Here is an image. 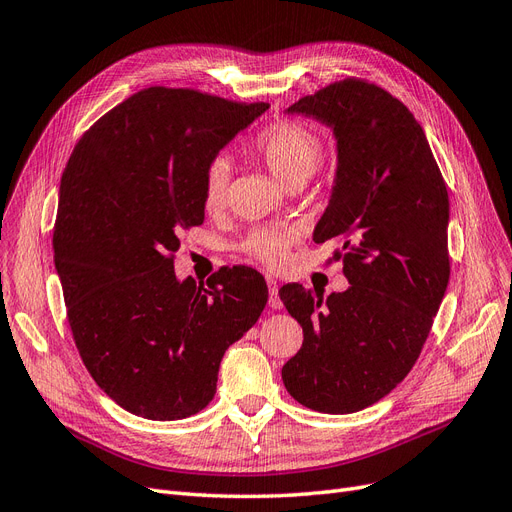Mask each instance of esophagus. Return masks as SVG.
I'll use <instances>...</instances> for the list:
<instances>
[{
	"label": "esophagus",
	"instance_id": "1",
	"mask_svg": "<svg viewBox=\"0 0 512 512\" xmlns=\"http://www.w3.org/2000/svg\"><path fill=\"white\" fill-rule=\"evenodd\" d=\"M268 282V289H270V308L272 310H280L282 308V301L278 297V282L272 276H266Z\"/></svg>",
	"mask_w": 512,
	"mask_h": 512
}]
</instances>
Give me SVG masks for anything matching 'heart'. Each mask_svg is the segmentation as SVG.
Here are the masks:
<instances>
[{"instance_id":"heart-1","label":"heart","mask_w":512,"mask_h":512,"mask_svg":"<svg viewBox=\"0 0 512 512\" xmlns=\"http://www.w3.org/2000/svg\"><path fill=\"white\" fill-rule=\"evenodd\" d=\"M249 147L285 187L304 183L323 158V143L316 132L289 120L274 122L257 132ZM227 185H230L227 164L213 160L204 170V208L208 213H219L225 206ZM244 251L272 268H280L287 261L289 236L259 230L244 242Z\"/></svg>"}]
</instances>
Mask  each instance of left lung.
<instances>
[{"label":"left lung","mask_w":512,"mask_h":512,"mask_svg":"<svg viewBox=\"0 0 512 512\" xmlns=\"http://www.w3.org/2000/svg\"><path fill=\"white\" fill-rule=\"evenodd\" d=\"M287 113L333 128L337 170L314 242L339 240L350 287L325 301L301 285L278 295L304 329L282 367L297 403L361 411L399 386L418 361L449 282V196L413 113L365 80L335 82Z\"/></svg>","instance_id":"1"}]
</instances>
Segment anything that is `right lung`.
<instances>
[{"instance_id":"1","label":"right lung","mask_w":512,"mask_h":512,"mask_svg":"<svg viewBox=\"0 0 512 512\" xmlns=\"http://www.w3.org/2000/svg\"><path fill=\"white\" fill-rule=\"evenodd\" d=\"M268 103L151 86L94 122L61 179L52 249L69 327L99 388L145 420L213 401L225 350L268 304L263 276L179 280V232L204 221V170Z\"/></svg>"}]
</instances>
